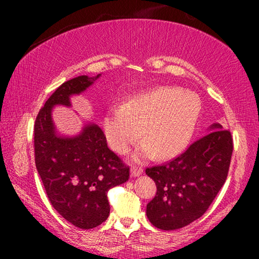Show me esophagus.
Wrapping results in <instances>:
<instances>
[{
  "label": "esophagus",
  "mask_w": 259,
  "mask_h": 259,
  "mask_svg": "<svg viewBox=\"0 0 259 259\" xmlns=\"http://www.w3.org/2000/svg\"><path fill=\"white\" fill-rule=\"evenodd\" d=\"M131 175H132L133 177H139L143 175V168L141 167H132V169H131Z\"/></svg>",
  "instance_id": "1"
}]
</instances>
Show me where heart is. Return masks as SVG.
Instances as JSON below:
<instances>
[{
    "label": "heart",
    "mask_w": 259,
    "mask_h": 259,
    "mask_svg": "<svg viewBox=\"0 0 259 259\" xmlns=\"http://www.w3.org/2000/svg\"><path fill=\"white\" fill-rule=\"evenodd\" d=\"M201 111L200 99L179 87L160 86L144 91L120 107L106 113L102 121L109 147L126 153L139 139L132 158L144 161L179 154L192 137Z\"/></svg>",
    "instance_id": "1"
}]
</instances>
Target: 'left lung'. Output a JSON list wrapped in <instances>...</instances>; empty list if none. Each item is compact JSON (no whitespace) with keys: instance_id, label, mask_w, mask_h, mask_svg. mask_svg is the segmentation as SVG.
I'll return each mask as SVG.
<instances>
[{"instance_id":"left-lung-1","label":"left lung","mask_w":259,"mask_h":259,"mask_svg":"<svg viewBox=\"0 0 259 259\" xmlns=\"http://www.w3.org/2000/svg\"><path fill=\"white\" fill-rule=\"evenodd\" d=\"M233 151L232 136L221 123L164 165L146 168L157 185L147 204L148 221L155 228L171 231L200 218L224 185Z\"/></svg>"}]
</instances>
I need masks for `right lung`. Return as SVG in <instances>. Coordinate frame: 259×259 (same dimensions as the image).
<instances>
[{
  "label": "right lung",
  "mask_w": 259,
  "mask_h": 259,
  "mask_svg": "<svg viewBox=\"0 0 259 259\" xmlns=\"http://www.w3.org/2000/svg\"><path fill=\"white\" fill-rule=\"evenodd\" d=\"M100 77L81 75L66 81L40 109L34 126L35 165L53 207L66 221L88 230L109 215L107 192L130 178V167L107 146L100 127L87 122L77 136H60L52 119L55 106L70 107Z\"/></svg>",
  "instance_id": "add662e5"
}]
</instances>
